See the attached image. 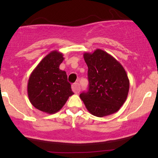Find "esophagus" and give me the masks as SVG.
Here are the masks:
<instances>
[{
  "label": "esophagus",
  "mask_w": 158,
  "mask_h": 158,
  "mask_svg": "<svg viewBox=\"0 0 158 158\" xmlns=\"http://www.w3.org/2000/svg\"><path fill=\"white\" fill-rule=\"evenodd\" d=\"M72 90L75 94H79V91H80V85H79V83L76 82L72 85Z\"/></svg>",
  "instance_id": "1"
}]
</instances>
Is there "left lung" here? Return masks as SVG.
Returning <instances> with one entry per match:
<instances>
[{
  "label": "left lung",
  "instance_id": "obj_1",
  "mask_svg": "<svg viewBox=\"0 0 158 158\" xmlns=\"http://www.w3.org/2000/svg\"><path fill=\"white\" fill-rule=\"evenodd\" d=\"M88 65V91L79 97L92 115L103 117L118 111L126 102L129 79L123 65L108 52L97 49L83 54Z\"/></svg>",
  "mask_w": 158,
  "mask_h": 158
}]
</instances>
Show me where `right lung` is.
<instances>
[{"mask_svg": "<svg viewBox=\"0 0 158 158\" xmlns=\"http://www.w3.org/2000/svg\"><path fill=\"white\" fill-rule=\"evenodd\" d=\"M64 59L61 52L51 51L30 74L27 94L31 104L41 111L56 113L73 94L66 72L59 69Z\"/></svg>", "mask_w": 158, "mask_h": 158, "instance_id": "obj_1", "label": "right lung"}]
</instances>
